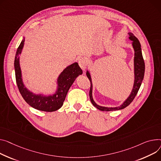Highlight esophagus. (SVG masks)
Here are the masks:
<instances>
[{
  "label": "esophagus",
  "mask_w": 161,
  "mask_h": 161,
  "mask_svg": "<svg viewBox=\"0 0 161 161\" xmlns=\"http://www.w3.org/2000/svg\"><path fill=\"white\" fill-rule=\"evenodd\" d=\"M78 63H79L80 67H81V69L83 70H85V69H86V68H87V61L84 58H80L78 59Z\"/></svg>",
  "instance_id": "esophagus-1"
}]
</instances>
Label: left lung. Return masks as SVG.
<instances>
[{
    "label": "left lung",
    "instance_id": "8db88e82",
    "mask_svg": "<svg viewBox=\"0 0 161 161\" xmlns=\"http://www.w3.org/2000/svg\"><path fill=\"white\" fill-rule=\"evenodd\" d=\"M130 37L129 39L132 41V47L134 49V83L132 91L128 96L127 98L119 107H114V108H108V107H103L98 105L96 103L92 97V82L91 79V76L90 72L87 70L86 75L88 77L89 80L91 82V88L89 92V96L90 100L92 105L97 108L98 109L102 111H117L123 109L127 106L129 105L132 101L134 100L135 97L136 96L139 89L141 87V85L144 79V72H145V64L144 61L143 59L142 50H141V45L140 42L138 40V39L132 34L131 32L128 33Z\"/></svg>",
    "mask_w": 161,
    "mask_h": 161
}]
</instances>
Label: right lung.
<instances>
[{"label":"right lung","mask_w":161,"mask_h":161,"mask_svg":"<svg viewBox=\"0 0 161 161\" xmlns=\"http://www.w3.org/2000/svg\"><path fill=\"white\" fill-rule=\"evenodd\" d=\"M25 41V37L17 50L14 61L16 82L19 92L26 103L33 108L46 112L57 111L62 107L67 92L75 80L83 74L82 70L77 62L67 66L57 78V87L54 93L47 95L43 93L36 94L30 91L24 84L20 66V56L24 47Z\"/></svg>","instance_id":"obj_1"}]
</instances>
